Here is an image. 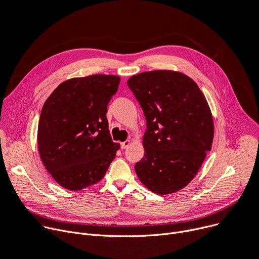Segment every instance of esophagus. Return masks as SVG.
<instances>
[{
	"label": "esophagus",
	"mask_w": 259,
	"mask_h": 259,
	"mask_svg": "<svg viewBox=\"0 0 259 259\" xmlns=\"http://www.w3.org/2000/svg\"><path fill=\"white\" fill-rule=\"evenodd\" d=\"M129 145H130V140H126V142H124V143H121V149H127L128 147H129Z\"/></svg>",
	"instance_id": "obj_1"
}]
</instances>
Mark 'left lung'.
Instances as JSON below:
<instances>
[{"instance_id": "left-lung-1", "label": "left lung", "mask_w": 259, "mask_h": 259, "mask_svg": "<svg viewBox=\"0 0 259 259\" xmlns=\"http://www.w3.org/2000/svg\"><path fill=\"white\" fill-rule=\"evenodd\" d=\"M127 84L147 121L136 175L155 193L177 192L192 181L213 144L207 102L190 77L168 70L139 73Z\"/></svg>"}]
</instances>
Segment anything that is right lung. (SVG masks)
Here are the masks:
<instances>
[{"label":"right lung","mask_w":259,"mask_h":259,"mask_svg":"<svg viewBox=\"0 0 259 259\" xmlns=\"http://www.w3.org/2000/svg\"><path fill=\"white\" fill-rule=\"evenodd\" d=\"M120 77L90 75L62 82L45 101L38 124V149L58 184L77 191L98 183L120 145L109 135L107 105Z\"/></svg>","instance_id":"1"}]
</instances>
